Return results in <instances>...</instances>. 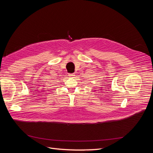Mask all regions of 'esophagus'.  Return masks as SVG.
<instances>
[{"instance_id": "obj_1", "label": "esophagus", "mask_w": 153, "mask_h": 153, "mask_svg": "<svg viewBox=\"0 0 153 153\" xmlns=\"http://www.w3.org/2000/svg\"><path fill=\"white\" fill-rule=\"evenodd\" d=\"M68 76H70V77H71V76H75V74H69Z\"/></svg>"}]
</instances>
